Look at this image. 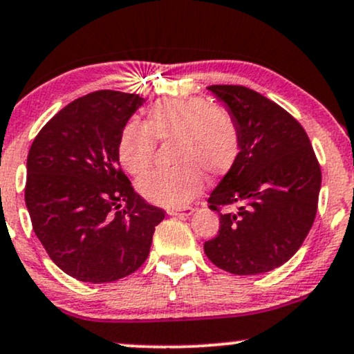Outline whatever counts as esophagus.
Here are the masks:
<instances>
[{
	"instance_id": "34e87169",
	"label": "esophagus",
	"mask_w": 354,
	"mask_h": 354,
	"mask_svg": "<svg viewBox=\"0 0 354 354\" xmlns=\"http://www.w3.org/2000/svg\"><path fill=\"white\" fill-rule=\"evenodd\" d=\"M194 210H195V208H192V207L169 208L167 213H169V215H172V216H189V215H192V213H194Z\"/></svg>"
}]
</instances>
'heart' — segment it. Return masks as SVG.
<instances>
[{"label": "heart", "instance_id": "heart-1", "mask_svg": "<svg viewBox=\"0 0 354 354\" xmlns=\"http://www.w3.org/2000/svg\"><path fill=\"white\" fill-rule=\"evenodd\" d=\"M157 141H172V169L152 170L139 178L146 200L164 207H182L202 192L207 172L228 174L241 154V129L236 118L207 98H170L156 103L146 124L129 121L121 131L118 157L126 172L139 176L151 167Z\"/></svg>", "mask_w": 354, "mask_h": 354}]
</instances>
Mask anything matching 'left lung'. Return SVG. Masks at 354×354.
Returning a JSON list of instances; mask_svg holds the SVG:
<instances>
[{
  "instance_id": "left-lung-1",
  "label": "left lung",
  "mask_w": 354,
  "mask_h": 354,
  "mask_svg": "<svg viewBox=\"0 0 354 354\" xmlns=\"http://www.w3.org/2000/svg\"><path fill=\"white\" fill-rule=\"evenodd\" d=\"M241 129L238 162L212 192L220 230L203 244L216 268L269 272L302 246L317 215L322 170L305 129L277 103L241 85H212ZM233 206V212H221Z\"/></svg>"
}]
</instances>
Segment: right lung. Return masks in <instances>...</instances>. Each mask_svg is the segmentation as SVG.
<instances>
[{
  "mask_svg": "<svg viewBox=\"0 0 354 354\" xmlns=\"http://www.w3.org/2000/svg\"><path fill=\"white\" fill-rule=\"evenodd\" d=\"M142 102L115 90L73 100L29 149L24 198L32 230L50 259L82 282L138 270L165 216L134 192L118 157L121 131Z\"/></svg>",
  "mask_w": 354,
  "mask_h": 354,
  "instance_id": "add662e5",
  "label": "right lung"
}]
</instances>
